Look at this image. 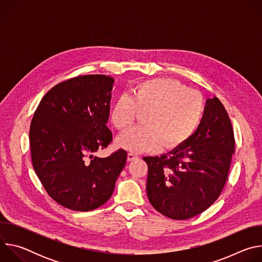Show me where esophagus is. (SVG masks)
<instances>
[{"instance_id":"1","label":"esophagus","mask_w":262,"mask_h":262,"mask_svg":"<svg viewBox=\"0 0 262 262\" xmlns=\"http://www.w3.org/2000/svg\"><path fill=\"white\" fill-rule=\"evenodd\" d=\"M136 159H138V157H137L135 154L129 152V154L127 155V161H128V162H132V161H134V160H136Z\"/></svg>"}]
</instances>
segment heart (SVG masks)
Listing matches in <instances>:
<instances>
[{
  "label": "heart",
  "instance_id": "1",
  "mask_svg": "<svg viewBox=\"0 0 262 262\" xmlns=\"http://www.w3.org/2000/svg\"><path fill=\"white\" fill-rule=\"evenodd\" d=\"M138 110H148L146 125L120 135L119 147L132 154L157 151L162 146L174 149L188 142L201 125L205 103L202 95L177 81L154 79L137 84L120 94L111 111V121L119 129L132 126Z\"/></svg>",
  "mask_w": 262,
  "mask_h": 262
}]
</instances>
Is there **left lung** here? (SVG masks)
Masks as SVG:
<instances>
[{"label":"left lung","instance_id":"left-lung-1","mask_svg":"<svg viewBox=\"0 0 262 262\" xmlns=\"http://www.w3.org/2000/svg\"><path fill=\"white\" fill-rule=\"evenodd\" d=\"M234 148L227 111L217 97L208 98L201 125L188 142L161 157L143 158L151 205L173 220L206 210L226 183Z\"/></svg>","mask_w":262,"mask_h":262}]
</instances>
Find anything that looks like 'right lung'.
Here are the masks:
<instances>
[{"label": "right lung", "mask_w": 262, "mask_h": 262, "mask_svg": "<svg viewBox=\"0 0 262 262\" xmlns=\"http://www.w3.org/2000/svg\"><path fill=\"white\" fill-rule=\"evenodd\" d=\"M114 79L88 74L53 87L37 106L30 126L31 158L47 193L60 205L93 210L114 192L125 166L123 149L94 157L113 139L106 122Z\"/></svg>", "instance_id": "1"}]
</instances>
